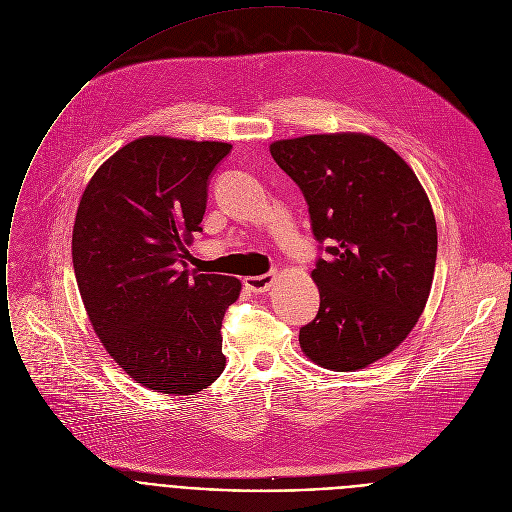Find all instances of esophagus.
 Masks as SVG:
<instances>
[{
	"mask_svg": "<svg viewBox=\"0 0 512 512\" xmlns=\"http://www.w3.org/2000/svg\"><path fill=\"white\" fill-rule=\"evenodd\" d=\"M274 278H276V272H268V274H260V276H246L244 284L252 292H266L274 284Z\"/></svg>",
	"mask_w": 512,
	"mask_h": 512,
	"instance_id": "34e87169",
	"label": "esophagus"
}]
</instances>
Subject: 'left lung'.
Returning <instances> with one entry per match:
<instances>
[{"label": "left lung", "mask_w": 512, "mask_h": 512, "mask_svg": "<svg viewBox=\"0 0 512 512\" xmlns=\"http://www.w3.org/2000/svg\"><path fill=\"white\" fill-rule=\"evenodd\" d=\"M270 153L300 187L327 254L313 270L321 306L300 327V347L325 369H363L424 313L438 252L430 199L412 167L369 135H306Z\"/></svg>", "instance_id": "8db88e82"}]
</instances>
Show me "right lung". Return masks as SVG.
Returning <instances> with one entry per match:
<instances>
[{
    "label": "right lung",
    "instance_id": "1",
    "mask_svg": "<svg viewBox=\"0 0 512 512\" xmlns=\"http://www.w3.org/2000/svg\"><path fill=\"white\" fill-rule=\"evenodd\" d=\"M230 143L141 137L98 167L72 232L94 333L141 385L191 395L226 367L222 321L240 280L187 270L210 175Z\"/></svg>",
    "mask_w": 512,
    "mask_h": 512
}]
</instances>
